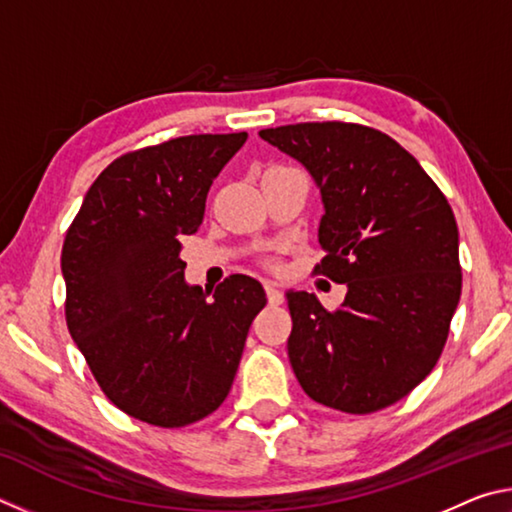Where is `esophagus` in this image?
Segmentation results:
<instances>
[{"instance_id": "obj_1", "label": "esophagus", "mask_w": 512, "mask_h": 512, "mask_svg": "<svg viewBox=\"0 0 512 512\" xmlns=\"http://www.w3.org/2000/svg\"><path fill=\"white\" fill-rule=\"evenodd\" d=\"M264 289H266V298H268V302H271V305H280V302L284 300L282 291L275 282H264Z\"/></svg>"}]
</instances>
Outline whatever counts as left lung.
Listing matches in <instances>:
<instances>
[{
    "mask_svg": "<svg viewBox=\"0 0 512 512\" xmlns=\"http://www.w3.org/2000/svg\"><path fill=\"white\" fill-rule=\"evenodd\" d=\"M259 135L314 176L325 205V257L314 273L348 284L334 311L314 293L287 291L291 368L329 409H386L445 348L463 284L452 207L420 162L377 128L305 121Z\"/></svg>",
    "mask_w": 512,
    "mask_h": 512,
    "instance_id": "obj_1",
    "label": "left lung"
}]
</instances>
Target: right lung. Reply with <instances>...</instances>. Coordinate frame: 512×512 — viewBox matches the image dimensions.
<instances>
[{
  "label": "right lung",
  "mask_w": 512,
  "mask_h": 512,
  "mask_svg": "<svg viewBox=\"0 0 512 512\" xmlns=\"http://www.w3.org/2000/svg\"><path fill=\"white\" fill-rule=\"evenodd\" d=\"M248 133L185 135L112 160L67 228L65 320L103 395L155 427L214 413L235 381L262 284L187 287L180 235L201 228L212 180Z\"/></svg>",
  "instance_id": "right-lung-1"
}]
</instances>
